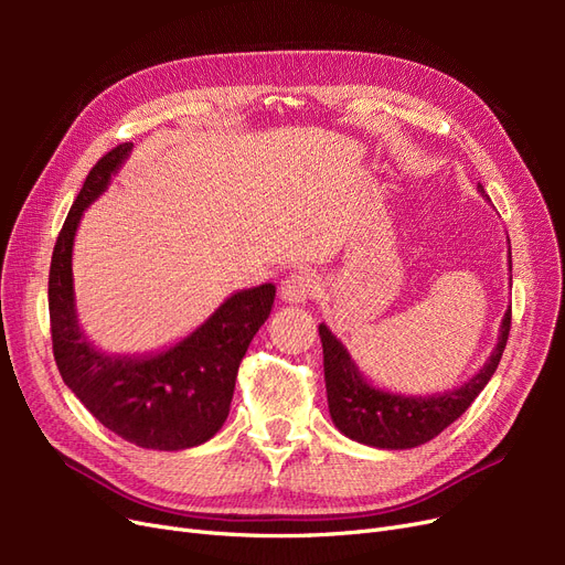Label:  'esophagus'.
I'll use <instances>...</instances> for the list:
<instances>
[{"label": "esophagus", "mask_w": 565, "mask_h": 565, "mask_svg": "<svg viewBox=\"0 0 565 565\" xmlns=\"http://www.w3.org/2000/svg\"><path fill=\"white\" fill-rule=\"evenodd\" d=\"M318 292V278L311 270H299L280 282V299L285 303H306Z\"/></svg>", "instance_id": "esophagus-1"}]
</instances>
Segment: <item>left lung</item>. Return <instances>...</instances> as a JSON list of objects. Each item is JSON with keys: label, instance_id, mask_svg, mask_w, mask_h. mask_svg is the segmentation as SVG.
I'll list each match as a JSON object with an SVG mask.
<instances>
[{"label": "left lung", "instance_id": "obj_1", "mask_svg": "<svg viewBox=\"0 0 565 565\" xmlns=\"http://www.w3.org/2000/svg\"><path fill=\"white\" fill-rule=\"evenodd\" d=\"M478 193L488 200L483 185H478ZM509 328L511 306L500 322L498 344H494L488 361L473 377H469L465 384L440 393H424V396H413V393H409L407 396V393L372 384L365 374L358 370L347 347L332 334L328 324L320 322L318 332L322 341L324 388H328V407L334 426L347 438L363 443V446L370 448L407 450L424 446L426 440L436 438L446 426H450L457 417L465 415L478 393L486 388L494 370L500 365Z\"/></svg>", "mask_w": 565, "mask_h": 565}]
</instances>
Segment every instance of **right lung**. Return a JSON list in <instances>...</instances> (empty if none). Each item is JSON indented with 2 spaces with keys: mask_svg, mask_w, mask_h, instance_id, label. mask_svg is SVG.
Masks as SVG:
<instances>
[{
  "mask_svg": "<svg viewBox=\"0 0 565 565\" xmlns=\"http://www.w3.org/2000/svg\"><path fill=\"white\" fill-rule=\"evenodd\" d=\"M134 143L113 148L84 181L51 256L49 316L63 382L89 413L134 446L185 450L224 426L237 367L266 322L276 285L237 289L214 313L174 344L148 353H108L84 334L77 318L73 247L79 221L131 156Z\"/></svg>",
  "mask_w": 565,
  "mask_h": 565,
  "instance_id": "add662e5",
  "label": "right lung"
}]
</instances>
